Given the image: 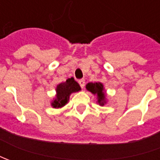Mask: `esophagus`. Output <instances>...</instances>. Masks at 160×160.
I'll return each instance as SVG.
<instances>
[{"label":"esophagus","instance_id":"esophagus-1","mask_svg":"<svg viewBox=\"0 0 160 160\" xmlns=\"http://www.w3.org/2000/svg\"><path fill=\"white\" fill-rule=\"evenodd\" d=\"M78 83H79V84H80L81 88H83V87H84L85 82H84V80H83V79H81V80H79V81H78Z\"/></svg>","mask_w":160,"mask_h":160}]
</instances>
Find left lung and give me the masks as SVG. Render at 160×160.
<instances>
[{"instance_id":"8db88e82","label":"left lung","mask_w":160,"mask_h":160,"mask_svg":"<svg viewBox=\"0 0 160 160\" xmlns=\"http://www.w3.org/2000/svg\"><path fill=\"white\" fill-rule=\"evenodd\" d=\"M85 88L87 91L91 92L93 95L97 97V103H99L100 106H104L107 103L106 99V92L103 83L100 82L95 83H88L85 85Z\"/></svg>"}]
</instances>
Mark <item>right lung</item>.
<instances>
[{"label":"right lung","instance_id":"add662e5","mask_svg":"<svg viewBox=\"0 0 160 160\" xmlns=\"http://www.w3.org/2000/svg\"><path fill=\"white\" fill-rule=\"evenodd\" d=\"M79 91H81V87L73 77L68 78L66 82L58 83L56 86V95L51 102L52 107L54 108L64 107L69 101L71 94Z\"/></svg>","mask_w":160,"mask_h":160}]
</instances>
